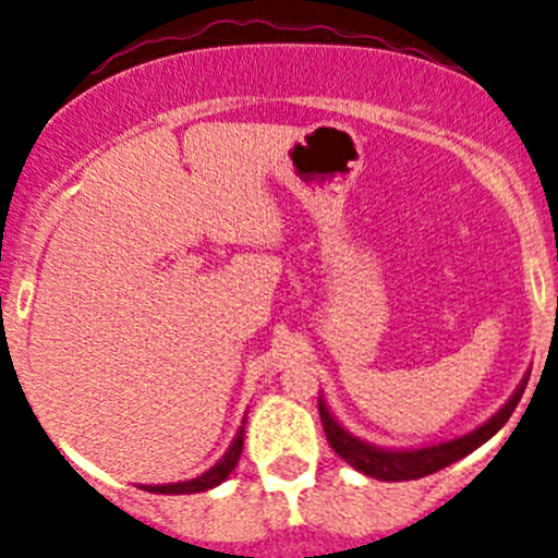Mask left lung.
Masks as SVG:
<instances>
[{
  "instance_id": "1",
  "label": "left lung",
  "mask_w": 558,
  "mask_h": 558,
  "mask_svg": "<svg viewBox=\"0 0 558 558\" xmlns=\"http://www.w3.org/2000/svg\"><path fill=\"white\" fill-rule=\"evenodd\" d=\"M526 381H530V378L521 381V387L515 389V395L508 400V405L499 408L497 416H492L484 427H478L470 435H462V438L457 440H449V444L427 446V449L387 451V449H376V446H367L363 440L354 438V435H349L343 427H338V422L327 413V408L322 400H319V418H322V427H325L327 444L332 446V451H336L343 462L352 464L354 470H360V473L371 475V478H378V481H413V478H424V475L429 473H438V470L449 468L451 462H457V459L468 457L470 451L484 446L486 440H489L492 435L508 422L510 413L515 411V405H519L521 395H524L526 389Z\"/></svg>"
}]
</instances>
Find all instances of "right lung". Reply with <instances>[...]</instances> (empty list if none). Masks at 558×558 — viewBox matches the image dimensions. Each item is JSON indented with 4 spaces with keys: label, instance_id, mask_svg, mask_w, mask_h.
<instances>
[{
    "label": "right lung",
    "instance_id": "1",
    "mask_svg": "<svg viewBox=\"0 0 558 558\" xmlns=\"http://www.w3.org/2000/svg\"><path fill=\"white\" fill-rule=\"evenodd\" d=\"M241 449H244V427L239 429L236 440H233V446L228 449L226 457L220 459V462L215 464L211 470H206L204 475H198V478L193 481H185V484H166V486H145L147 492H158V494H193V492H206L211 489V486L222 484V481L231 475V470L239 464V457H241Z\"/></svg>",
    "mask_w": 558,
    "mask_h": 558
}]
</instances>
